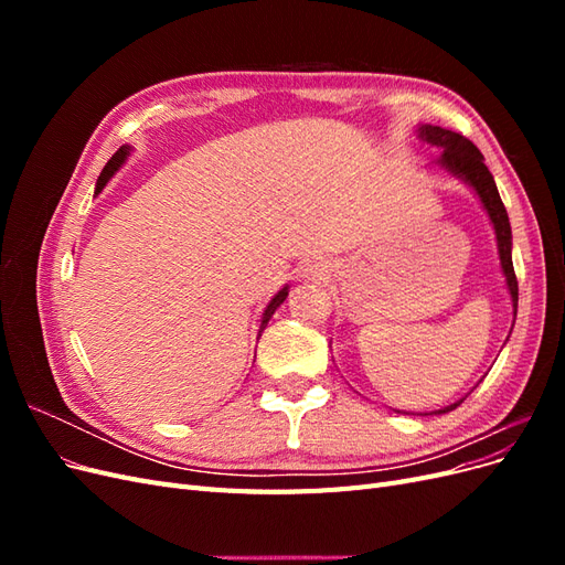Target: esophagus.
<instances>
[{"mask_svg":"<svg viewBox=\"0 0 565 565\" xmlns=\"http://www.w3.org/2000/svg\"><path fill=\"white\" fill-rule=\"evenodd\" d=\"M324 273H328V266L320 262H306L299 266V278L303 280H320Z\"/></svg>","mask_w":565,"mask_h":565,"instance_id":"1","label":"esophagus"}]
</instances>
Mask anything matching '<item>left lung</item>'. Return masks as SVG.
<instances>
[{
	"mask_svg": "<svg viewBox=\"0 0 565 565\" xmlns=\"http://www.w3.org/2000/svg\"><path fill=\"white\" fill-rule=\"evenodd\" d=\"M417 134L424 143L436 146L443 150L436 164H440L446 172H450L452 177L471 185L478 200H481L483 210L488 212V216L492 221V228H494V237H498L500 264H502V273H504L507 289L511 295V306H514V320H516L519 282H516V273H514V262H511V226H509V216H507V210L502 204V198L498 193V185H494V179L486 167V158L481 156V150H478L469 139H465V136L457 131L434 127V125H422L417 129ZM465 398L455 401L448 407H440V409H436V413L438 415L450 413V409H455Z\"/></svg>",
	"mask_w": 565,
	"mask_h": 565,
	"instance_id": "obj_1",
	"label": "left lung"
}]
</instances>
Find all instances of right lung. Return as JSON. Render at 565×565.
Masks as SVG:
<instances>
[{"label": "right lung", "mask_w": 565, "mask_h": 565, "mask_svg": "<svg viewBox=\"0 0 565 565\" xmlns=\"http://www.w3.org/2000/svg\"><path fill=\"white\" fill-rule=\"evenodd\" d=\"M129 152H131V146H122V148H119L117 152H115V156L108 160V164L104 167V172H100V177H98V181H96V195L100 193V191H104V188H106V183L115 177V172H117V169L119 167H122L125 162H127V158H129ZM287 292H289V285H285L282 289H280V292L276 295V297H273L270 301H268V306H266V311H264V316H262V324H259V337H262V332L266 330V324H268V320H270V316L273 313H276V309H278V306L287 299Z\"/></svg>", "instance_id": "obj_1"}]
</instances>
